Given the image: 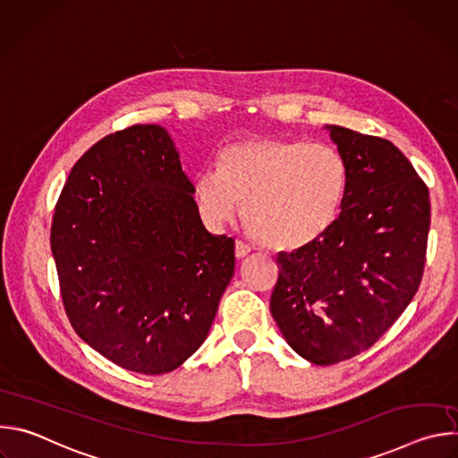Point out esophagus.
Segmentation results:
<instances>
[{
    "label": "esophagus",
    "mask_w": 458,
    "mask_h": 458,
    "mask_svg": "<svg viewBox=\"0 0 458 458\" xmlns=\"http://www.w3.org/2000/svg\"><path fill=\"white\" fill-rule=\"evenodd\" d=\"M248 253H250V246L242 241H235V257L244 259Z\"/></svg>",
    "instance_id": "obj_1"
}]
</instances>
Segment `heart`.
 Wrapping results in <instances>:
<instances>
[{
    "instance_id": "heart-1",
    "label": "heart",
    "mask_w": 458,
    "mask_h": 458,
    "mask_svg": "<svg viewBox=\"0 0 458 458\" xmlns=\"http://www.w3.org/2000/svg\"><path fill=\"white\" fill-rule=\"evenodd\" d=\"M346 191L348 165L334 147L276 138L226 147L219 170H203L193 181L208 221H233L244 207L253 239L281 251L304 250L328 233Z\"/></svg>"
}]
</instances>
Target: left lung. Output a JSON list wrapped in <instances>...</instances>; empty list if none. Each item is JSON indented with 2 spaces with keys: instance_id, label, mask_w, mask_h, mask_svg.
Returning <instances> with one entry per match:
<instances>
[{
  "instance_id": "left-lung-1",
  "label": "left lung",
  "mask_w": 458,
  "mask_h": 458,
  "mask_svg": "<svg viewBox=\"0 0 458 458\" xmlns=\"http://www.w3.org/2000/svg\"><path fill=\"white\" fill-rule=\"evenodd\" d=\"M348 165V191L334 228L279 255L270 311L286 343L330 366L371 348L415 297L426 263L429 193L387 140L330 124Z\"/></svg>"
}]
</instances>
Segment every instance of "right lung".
<instances>
[{"label":"right lung","mask_w":458,"mask_h":458,"mask_svg":"<svg viewBox=\"0 0 458 458\" xmlns=\"http://www.w3.org/2000/svg\"><path fill=\"white\" fill-rule=\"evenodd\" d=\"M159 124L89 148L55 205L50 246L76 334L145 375L179 368L205 343L233 276V239L212 235Z\"/></svg>","instance_id":"obj_1"}]
</instances>
